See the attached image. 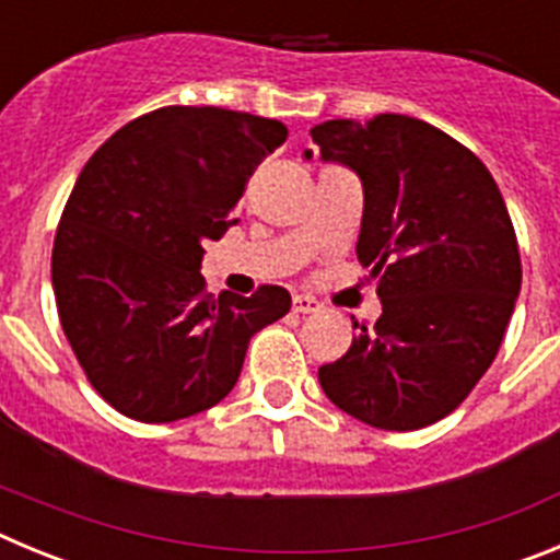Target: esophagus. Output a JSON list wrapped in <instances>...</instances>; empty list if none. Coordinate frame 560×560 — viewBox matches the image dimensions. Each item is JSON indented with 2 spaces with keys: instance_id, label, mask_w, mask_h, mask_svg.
<instances>
[{
  "instance_id": "esophagus-1",
  "label": "esophagus",
  "mask_w": 560,
  "mask_h": 560,
  "mask_svg": "<svg viewBox=\"0 0 560 560\" xmlns=\"http://www.w3.org/2000/svg\"><path fill=\"white\" fill-rule=\"evenodd\" d=\"M291 303H294L296 314H316V311H323V303H319V300L311 294H294V300H291Z\"/></svg>"
}]
</instances>
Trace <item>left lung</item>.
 <instances>
[{
  "mask_svg": "<svg viewBox=\"0 0 560 560\" xmlns=\"http://www.w3.org/2000/svg\"><path fill=\"white\" fill-rule=\"evenodd\" d=\"M311 137L325 162L359 173L355 255L381 296L375 328L361 325L348 353L319 368V384L375 429L438 423L491 368L522 289L502 192L468 148L407 114L328 120Z\"/></svg>",
  "mask_w": 560,
  "mask_h": 560,
  "instance_id": "1",
  "label": "left lung"
}]
</instances>
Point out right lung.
Segmentation results:
<instances>
[{
    "label": "right lung",
    "instance_id": "obj_1",
    "mask_svg": "<svg viewBox=\"0 0 560 560\" xmlns=\"http://www.w3.org/2000/svg\"><path fill=\"white\" fill-rule=\"evenodd\" d=\"M280 120L219 106H165L126 122L83 165L52 244L58 316L78 364L126 418L171 423L235 387L249 339L291 294H207L201 257L237 219Z\"/></svg>",
    "mask_w": 560,
    "mask_h": 560
}]
</instances>
